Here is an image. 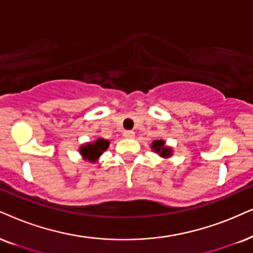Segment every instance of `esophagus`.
I'll return each instance as SVG.
<instances>
[{
  "label": "esophagus",
  "mask_w": 253,
  "mask_h": 253,
  "mask_svg": "<svg viewBox=\"0 0 253 253\" xmlns=\"http://www.w3.org/2000/svg\"><path fill=\"white\" fill-rule=\"evenodd\" d=\"M134 133L133 130H125L124 132V136L127 137V139H132V137H134Z\"/></svg>",
  "instance_id": "obj_1"
}]
</instances>
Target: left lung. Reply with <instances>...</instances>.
Segmentation results:
<instances>
[{
    "instance_id": "obj_1",
    "label": "left lung",
    "mask_w": 253,
    "mask_h": 253,
    "mask_svg": "<svg viewBox=\"0 0 253 253\" xmlns=\"http://www.w3.org/2000/svg\"><path fill=\"white\" fill-rule=\"evenodd\" d=\"M152 149L154 150V152L159 153L161 156H165V158L171 155V149L168 148V147H165L164 140H155V141L152 143Z\"/></svg>"
}]
</instances>
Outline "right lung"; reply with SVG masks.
Wrapping results in <instances>:
<instances>
[{
  "instance_id": "add662e5",
  "label": "right lung",
  "mask_w": 253,
  "mask_h": 253,
  "mask_svg": "<svg viewBox=\"0 0 253 253\" xmlns=\"http://www.w3.org/2000/svg\"><path fill=\"white\" fill-rule=\"evenodd\" d=\"M110 141L105 139H98L93 143H87V145L82 146L81 154L84 156L85 160H88L89 162H94L99 158V155L103 154L104 150L108 148Z\"/></svg>"
}]
</instances>
